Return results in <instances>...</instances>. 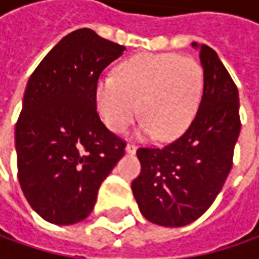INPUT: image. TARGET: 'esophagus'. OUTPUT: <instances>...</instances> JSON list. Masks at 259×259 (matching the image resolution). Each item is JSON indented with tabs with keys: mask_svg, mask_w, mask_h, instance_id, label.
<instances>
[{
	"mask_svg": "<svg viewBox=\"0 0 259 259\" xmlns=\"http://www.w3.org/2000/svg\"><path fill=\"white\" fill-rule=\"evenodd\" d=\"M125 151H126V153H130V154H134L135 151H137V145L133 144V143H128L126 147H125Z\"/></svg>",
	"mask_w": 259,
	"mask_h": 259,
	"instance_id": "1",
	"label": "esophagus"
}]
</instances>
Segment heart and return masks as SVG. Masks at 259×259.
<instances>
[{
	"mask_svg": "<svg viewBox=\"0 0 259 259\" xmlns=\"http://www.w3.org/2000/svg\"><path fill=\"white\" fill-rule=\"evenodd\" d=\"M203 89L204 72L197 60L176 53H143L124 60L115 76L99 79L96 105L115 133L133 124L140 105L141 133L170 141L193 121Z\"/></svg>",
	"mask_w": 259,
	"mask_h": 259,
	"instance_id": "obj_1",
	"label": "heart"
}]
</instances>
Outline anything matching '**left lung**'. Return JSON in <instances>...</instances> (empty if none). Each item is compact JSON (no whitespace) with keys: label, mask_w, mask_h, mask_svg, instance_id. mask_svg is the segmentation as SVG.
I'll use <instances>...</instances> for the list:
<instances>
[{"label":"left lung","mask_w":259,"mask_h":259,"mask_svg":"<svg viewBox=\"0 0 259 259\" xmlns=\"http://www.w3.org/2000/svg\"><path fill=\"white\" fill-rule=\"evenodd\" d=\"M199 50L204 89L192 124L168 144L137 150L141 173L131 189L143 216L161 226H184L200 218L234 164L241 131L238 88L213 49L200 45Z\"/></svg>","instance_id":"left-lung-1"}]
</instances>
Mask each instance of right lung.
<instances>
[{
    "label": "right lung",
    "instance_id": "add662e5",
    "mask_svg": "<svg viewBox=\"0 0 259 259\" xmlns=\"http://www.w3.org/2000/svg\"><path fill=\"white\" fill-rule=\"evenodd\" d=\"M124 50L79 28L28 79L15 124L18 182L30 206L50 224L88 218L101 184L125 154L126 143L96 112L98 79Z\"/></svg>",
    "mask_w": 259,
    "mask_h": 259
}]
</instances>
